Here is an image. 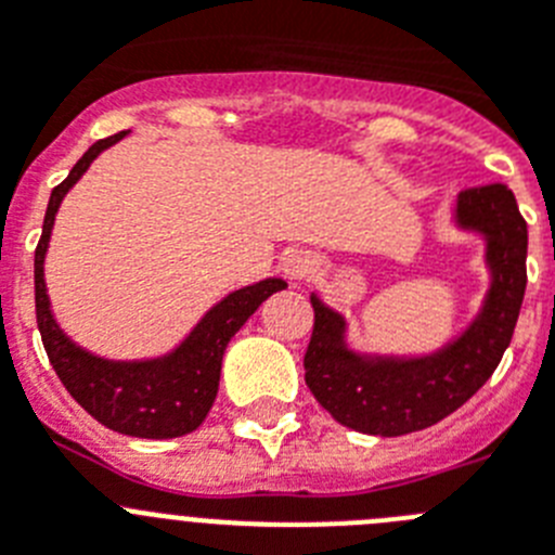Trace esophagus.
Wrapping results in <instances>:
<instances>
[{
  "label": "esophagus",
  "mask_w": 555,
  "mask_h": 555,
  "mask_svg": "<svg viewBox=\"0 0 555 555\" xmlns=\"http://www.w3.org/2000/svg\"><path fill=\"white\" fill-rule=\"evenodd\" d=\"M281 267L283 272H286L288 281L300 283L306 281V278H311L313 269H317V261H313V255L306 253V249H288V253L283 255Z\"/></svg>",
  "instance_id": "1"
}]
</instances>
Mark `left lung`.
Instances as JSON below:
<instances>
[{
    "instance_id": "left-lung-1",
    "label": "left lung",
    "mask_w": 555,
    "mask_h": 555,
    "mask_svg": "<svg viewBox=\"0 0 555 555\" xmlns=\"http://www.w3.org/2000/svg\"><path fill=\"white\" fill-rule=\"evenodd\" d=\"M455 222L487 235L492 286L473 325L434 356H356L345 345V320L311 297L306 384L336 423L372 436L414 434L461 409L498 370L526 297L528 224L503 183L461 191Z\"/></svg>"
}]
</instances>
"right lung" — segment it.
I'll return each instance as SVG.
<instances>
[{
  "label": "right lung",
  "instance_id": "add662e5",
  "mask_svg": "<svg viewBox=\"0 0 555 555\" xmlns=\"http://www.w3.org/2000/svg\"><path fill=\"white\" fill-rule=\"evenodd\" d=\"M125 139V132L107 135L88 146V152L68 171V178L52 189L43 217L41 242L36 247V320L41 331L49 364L61 384L77 403L94 416L96 423L125 436L139 439H175L197 430L217 400L222 356L235 331L255 313L269 294L286 288L281 278H267L255 286L228 294L222 302L205 313L199 325L189 333L183 345L164 358L152 361H105L77 347L57 327L49 311L47 283H43V255L66 191L82 178L91 160Z\"/></svg>",
  "mask_w": 555,
  "mask_h": 555
}]
</instances>
